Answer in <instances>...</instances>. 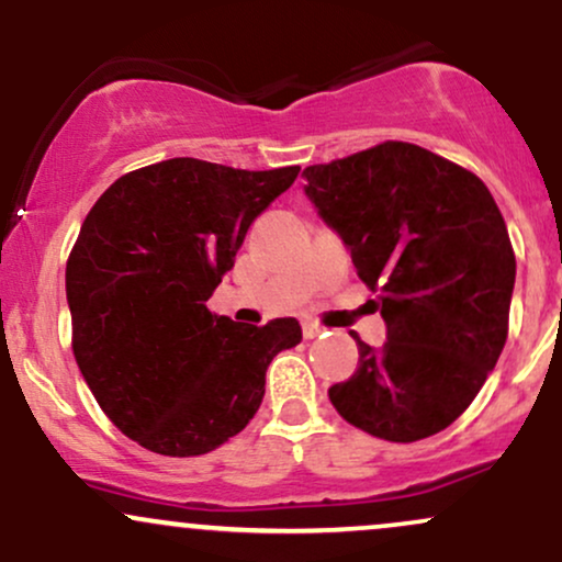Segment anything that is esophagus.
Masks as SVG:
<instances>
[{
	"label": "esophagus",
	"mask_w": 562,
	"mask_h": 562,
	"mask_svg": "<svg viewBox=\"0 0 562 562\" xmlns=\"http://www.w3.org/2000/svg\"><path fill=\"white\" fill-rule=\"evenodd\" d=\"M319 335H325V327L317 325V322H303V338L314 340L319 338Z\"/></svg>",
	"instance_id": "1"
}]
</instances>
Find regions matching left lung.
<instances>
[{"label":"left lung","mask_w":562,"mask_h":562,"mask_svg":"<svg viewBox=\"0 0 562 562\" xmlns=\"http://www.w3.org/2000/svg\"><path fill=\"white\" fill-rule=\"evenodd\" d=\"M303 192L380 288L389 340L359 346L338 415L385 441H420L468 409L507 340L515 254L492 192L462 166L383 142L303 169Z\"/></svg>","instance_id":"8db88e82"}]
</instances>
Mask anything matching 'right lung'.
<instances>
[{"mask_svg":"<svg viewBox=\"0 0 562 562\" xmlns=\"http://www.w3.org/2000/svg\"><path fill=\"white\" fill-rule=\"evenodd\" d=\"M299 166L243 171L198 158L145 166L102 192L66 267L74 357L121 434L166 457L214 451L254 420L267 367L301 344L211 314L254 218Z\"/></svg>","mask_w":562,"mask_h":562,"instance_id":"add662e5","label":"right lung"}]
</instances>
